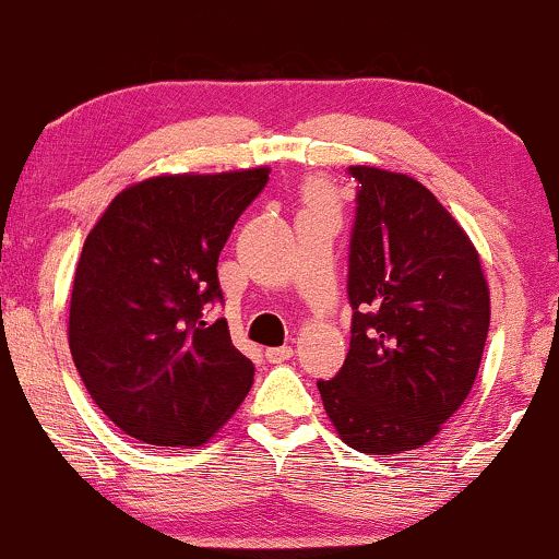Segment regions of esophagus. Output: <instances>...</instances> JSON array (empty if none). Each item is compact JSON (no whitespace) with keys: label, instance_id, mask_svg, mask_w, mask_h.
Here are the masks:
<instances>
[{"label":"esophagus","instance_id":"esophagus-1","mask_svg":"<svg viewBox=\"0 0 559 559\" xmlns=\"http://www.w3.org/2000/svg\"><path fill=\"white\" fill-rule=\"evenodd\" d=\"M265 357H267V362L278 365V362L292 360L294 349H292V346H271V349H265Z\"/></svg>","mask_w":559,"mask_h":559}]
</instances>
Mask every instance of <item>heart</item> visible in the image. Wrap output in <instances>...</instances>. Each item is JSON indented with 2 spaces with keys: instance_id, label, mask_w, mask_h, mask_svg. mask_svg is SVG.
<instances>
[{
  "instance_id": "heart-1",
  "label": "heart",
  "mask_w": 559,
  "mask_h": 559,
  "mask_svg": "<svg viewBox=\"0 0 559 559\" xmlns=\"http://www.w3.org/2000/svg\"><path fill=\"white\" fill-rule=\"evenodd\" d=\"M305 202L307 207H333L331 191L323 183H310L305 189Z\"/></svg>"
}]
</instances>
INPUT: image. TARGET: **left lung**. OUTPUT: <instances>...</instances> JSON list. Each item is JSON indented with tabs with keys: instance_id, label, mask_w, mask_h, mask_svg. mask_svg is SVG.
<instances>
[{
	"instance_id": "obj_1",
	"label": "left lung",
	"mask_w": 559,
	"mask_h": 559,
	"mask_svg": "<svg viewBox=\"0 0 559 559\" xmlns=\"http://www.w3.org/2000/svg\"><path fill=\"white\" fill-rule=\"evenodd\" d=\"M352 342L318 381L344 444L402 454L436 439L476 383L491 299L480 254L444 204L407 173L355 165Z\"/></svg>"
}]
</instances>
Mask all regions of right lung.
Listing matches in <instances>:
<instances>
[{
	"mask_svg": "<svg viewBox=\"0 0 559 559\" xmlns=\"http://www.w3.org/2000/svg\"><path fill=\"white\" fill-rule=\"evenodd\" d=\"M271 168L163 173L126 186L83 241L68 342L92 400L120 431L155 447H202L239 409L252 360L226 320L217 258Z\"/></svg>",
	"mask_w": 559,
	"mask_h": 559,
	"instance_id": "add662e5",
	"label": "right lung"
}]
</instances>
